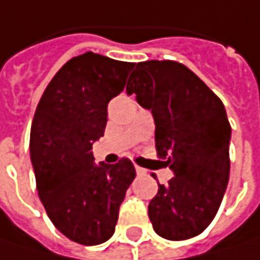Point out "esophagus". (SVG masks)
<instances>
[{
  "mask_svg": "<svg viewBox=\"0 0 260 260\" xmlns=\"http://www.w3.org/2000/svg\"><path fill=\"white\" fill-rule=\"evenodd\" d=\"M135 171H137V174H138V176H144V174L147 173L144 168H141V167H138V165H135Z\"/></svg>",
  "mask_w": 260,
  "mask_h": 260,
  "instance_id": "esophagus-1",
  "label": "esophagus"
}]
</instances>
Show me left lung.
<instances>
[{
	"label": "left lung",
	"instance_id": "obj_1",
	"mask_svg": "<svg viewBox=\"0 0 260 260\" xmlns=\"http://www.w3.org/2000/svg\"><path fill=\"white\" fill-rule=\"evenodd\" d=\"M126 92L152 111L156 152L174 173L149 204L154 232L171 241L197 237L214 219L229 181L231 125L223 103L174 60L138 62Z\"/></svg>",
	"mask_w": 260,
	"mask_h": 260
}]
</instances>
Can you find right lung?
Returning a JSON list of instances; mask_svg holds the SVG:
<instances>
[{
  "label": "right lung",
  "instance_id": "1",
  "mask_svg": "<svg viewBox=\"0 0 260 260\" xmlns=\"http://www.w3.org/2000/svg\"><path fill=\"white\" fill-rule=\"evenodd\" d=\"M134 67L92 52L76 56L47 84L34 114L29 152L38 197L56 229L83 246L114 234L135 178L129 159L95 165L90 152L104 135L110 100L123 90Z\"/></svg>",
  "mask_w": 260,
  "mask_h": 260
}]
</instances>
